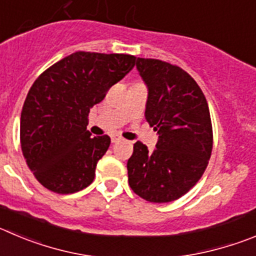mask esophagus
<instances>
[{"label":"esophagus","mask_w":256,"mask_h":256,"mask_svg":"<svg viewBox=\"0 0 256 256\" xmlns=\"http://www.w3.org/2000/svg\"><path fill=\"white\" fill-rule=\"evenodd\" d=\"M122 139L120 135H117V134H114V135H111V142H118L120 140Z\"/></svg>","instance_id":"1"}]
</instances>
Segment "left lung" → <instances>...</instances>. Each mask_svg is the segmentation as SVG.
<instances>
[{
	"mask_svg": "<svg viewBox=\"0 0 256 256\" xmlns=\"http://www.w3.org/2000/svg\"><path fill=\"white\" fill-rule=\"evenodd\" d=\"M136 66L149 90L145 118L159 140L152 152L142 142L134 144L128 184L139 197L166 204L184 196L206 170L214 145L208 104L178 66L138 58Z\"/></svg>",
	"mask_w": 256,
	"mask_h": 256,
	"instance_id": "obj_1",
	"label": "left lung"
}]
</instances>
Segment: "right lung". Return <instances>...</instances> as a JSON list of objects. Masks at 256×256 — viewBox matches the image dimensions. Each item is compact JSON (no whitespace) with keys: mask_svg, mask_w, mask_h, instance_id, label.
<instances>
[{"mask_svg":"<svg viewBox=\"0 0 256 256\" xmlns=\"http://www.w3.org/2000/svg\"><path fill=\"white\" fill-rule=\"evenodd\" d=\"M135 63L128 54L77 52L31 86L21 111L20 142L26 164L45 188L69 194L93 182L111 139L90 138L88 114Z\"/></svg>","mask_w":256,"mask_h":256,"instance_id":"1","label":"right lung"}]
</instances>
